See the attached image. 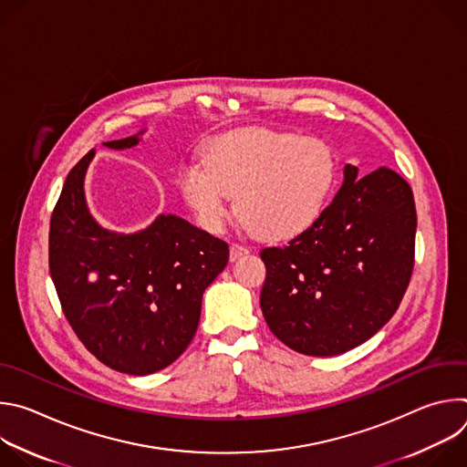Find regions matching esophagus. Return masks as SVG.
<instances>
[{"instance_id":"esophagus-1","label":"esophagus","mask_w":467,"mask_h":467,"mask_svg":"<svg viewBox=\"0 0 467 467\" xmlns=\"http://www.w3.org/2000/svg\"><path fill=\"white\" fill-rule=\"evenodd\" d=\"M245 253H249V247H247V245L238 244V242L231 244V253H229L231 260H236V258H240V256H242V254H245Z\"/></svg>"}]
</instances>
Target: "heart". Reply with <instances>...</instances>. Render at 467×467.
I'll list each match as a JSON object with an SVG mask.
<instances>
[{"label":"heart","mask_w":467,"mask_h":467,"mask_svg":"<svg viewBox=\"0 0 467 467\" xmlns=\"http://www.w3.org/2000/svg\"><path fill=\"white\" fill-rule=\"evenodd\" d=\"M335 161L316 139L268 129H238L209 142L203 161L182 166L179 186L199 225L218 233L233 213L262 238L306 231L323 213Z\"/></svg>","instance_id":"obj_1"}]
</instances>
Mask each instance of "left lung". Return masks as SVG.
Here are the masks:
<instances>
[{
	"mask_svg": "<svg viewBox=\"0 0 467 467\" xmlns=\"http://www.w3.org/2000/svg\"><path fill=\"white\" fill-rule=\"evenodd\" d=\"M346 179L319 218L286 245L264 247L260 308L274 335L308 357L342 355L388 323L414 270L418 214L389 168Z\"/></svg>",
	"mask_w": 467,
	"mask_h": 467,
	"instance_id": "8db88e82",
	"label": "left lung"
}]
</instances>
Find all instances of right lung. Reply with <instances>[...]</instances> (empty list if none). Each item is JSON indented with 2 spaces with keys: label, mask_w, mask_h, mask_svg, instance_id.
Segmentation results:
<instances>
[{
  "label": "right lung",
  "mask_w": 467,
  "mask_h": 467,
  "mask_svg": "<svg viewBox=\"0 0 467 467\" xmlns=\"http://www.w3.org/2000/svg\"><path fill=\"white\" fill-rule=\"evenodd\" d=\"M139 135L105 142L125 150ZM87 153L64 181L49 222V274L83 346L129 375L168 368L190 346L205 288L227 265V242L186 220L159 216L148 229H103L85 203Z\"/></svg>",
  "instance_id": "obj_1"
}]
</instances>
